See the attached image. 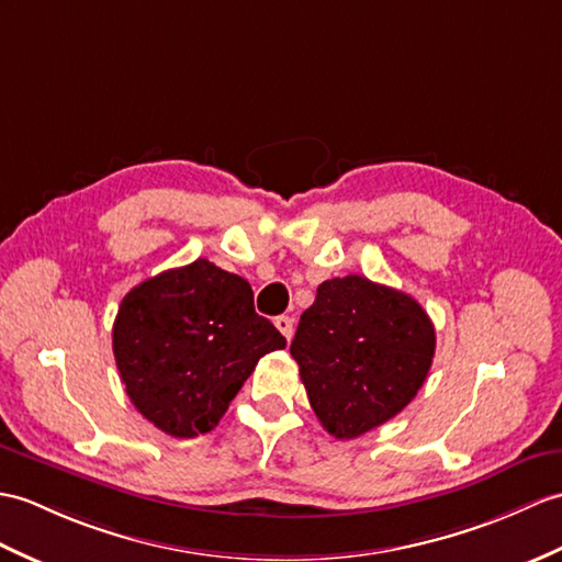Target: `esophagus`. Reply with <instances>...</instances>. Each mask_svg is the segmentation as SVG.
I'll return each mask as SVG.
<instances>
[{"label": "esophagus", "instance_id": "1", "mask_svg": "<svg viewBox=\"0 0 562 562\" xmlns=\"http://www.w3.org/2000/svg\"><path fill=\"white\" fill-rule=\"evenodd\" d=\"M276 328L286 337V340H292V335H294V323H292V318H290V316H278V318H276Z\"/></svg>", "mask_w": 562, "mask_h": 562}]
</instances>
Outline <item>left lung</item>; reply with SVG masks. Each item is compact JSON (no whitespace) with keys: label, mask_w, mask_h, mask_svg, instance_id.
I'll return each mask as SVG.
<instances>
[{"label":"left lung","mask_w":562,"mask_h":562,"mask_svg":"<svg viewBox=\"0 0 562 562\" xmlns=\"http://www.w3.org/2000/svg\"><path fill=\"white\" fill-rule=\"evenodd\" d=\"M290 351L318 422L349 440L416 397L436 355V330L414 296L347 276L318 284Z\"/></svg>","instance_id":"left-lung-1"}]
</instances>
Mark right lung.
<instances>
[{
	"mask_svg": "<svg viewBox=\"0 0 562 562\" xmlns=\"http://www.w3.org/2000/svg\"><path fill=\"white\" fill-rule=\"evenodd\" d=\"M284 345L251 284L205 258L134 286L112 328L128 400L175 438L213 430L258 359Z\"/></svg>",
	"mask_w": 562,
	"mask_h": 562,
	"instance_id": "obj_1",
	"label": "right lung"
}]
</instances>
